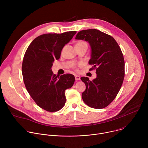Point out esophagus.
I'll return each instance as SVG.
<instances>
[{
  "label": "esophagus",
  "instance_id": "esophagus-1",
  "mask_svg": "<svg viewBox=\"0 0 148 148\" xmlns=\"http://www.w3.org/2000/svg\"><path fill=\"white\" fill-rule=\"evenodd\" d=\"M75 80H79L80 79V77L78 75H75Z\"/></svg>",
  "mask_w": 148,
  "mask_h": 148
}]
</instances>
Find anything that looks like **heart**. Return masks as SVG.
<instances>
[{"label": "heart", "mask_w": 148, "mask_h": 148, "mask_svg": "<svg viewBox=\"0 0 148 148\" xmlns=\"http://www.w3.org/2000/svg\"><path fill=\"white\" fill-rule=\"evenodd\" d=\"M76 48H88V43L84 40H79L75 44Z\"/></svg>", "instance_id": "1"}]
</instances>
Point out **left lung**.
Returning a JSON list of instances; mask_svg holds the SVG:
<instances>
[{
	"instance_id": "obj_1",
	"label": "left lung",
	"mask_w": 148,
	"mask_h": 148,
	"mask_svg": "<svg viewBox=\"0 0 148 148\" xmlns=\"http://www.w3.org/2000/svg\"><path fill=\"white\" fill-rule=\"evenodd\" d=\"M75 39L85 40L91 47L89 64L96 70L97 78L92 81L88 77L81 79L86 89L82 98L88 106L101 109L107 107L116 97L125 77V61L120 47L110 35L97 29L79 32Z\"/></svg>"
}]
</instances>
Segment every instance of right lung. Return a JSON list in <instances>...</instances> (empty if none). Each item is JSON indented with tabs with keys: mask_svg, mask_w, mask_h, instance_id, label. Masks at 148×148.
Returning <instances> with one entry per match:
<instances>
[{
	"mask_svg": "<svg viewBox=\"0 0 148 148\" xmlns=\"http://www.w3.org/2000/svg\"><path fill=\"white\" fill-rule=\"evenodd\" d=\"M76 33L40 35L33 40L25 54L22 70L26 90L38 106L48 112H56L64 107V91L74 83L73 74L56 75L51 68Z\"/></svg>",
	"mask_w": 148,
	"mask_h": 148,
	"instance_id": "1",
	"label": "right lung"
}]
</instances>
